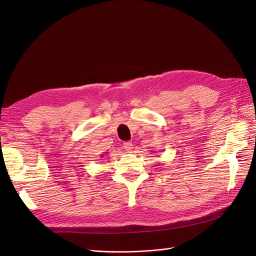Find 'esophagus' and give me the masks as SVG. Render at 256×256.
<instances>
[{
    "label": "esophagus",
    "mask_w": 256,
    "mask_h": 256,
    "mask_svg": "<svg viewBox=\"0 0 256 256\" xmlns=\"http://www.w3.org/2000/svg\"><path fill=\"white\" fill-rule=\"evenodd\" d=\"M123 148L124 150H126V152H130L132 150V148H133V144L130 142H123Z\"/></svg>",
    "instance_id": "obj_1"
}]
</instances>
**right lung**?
I'll return each instance as SVG.
<instances>
[{"instance_id":"add662e5","label":"right lung","mask_w":256,"mask_h":256,"mask_svg":"<svg viewBox=\"0 0 256 256\" xmlns=\"http://www.w3.org/2000/svg\"><path fill=\"white\" fill-rule=\"evenodd\" d=\"M101 156H102V155H101Z\"/></svg>"}]
</instances>
